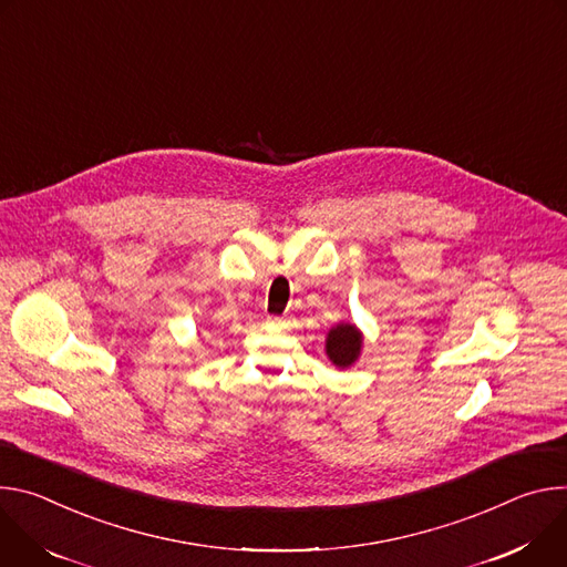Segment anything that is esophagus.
<instances>
[{
  "label": "esophagus",
  "mask_w": 567,
  "mask_h": 567,
  "mask_svg": "<svg viewBox=\"0 0 567 567\" xmlns=\"http://www.w3.org/2000/svg\"><path fill=\"white\" fill-rule=\"evenodd\" d=\"M268 324H272V327H277V329H286V327H288V320H286V318H279V316H270V318H268Z\"/></svg>",
  "instance_id": "esophagus-1"
}]
</instances>
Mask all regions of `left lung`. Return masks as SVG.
<instances>
[{
  "label": "left lung",
  "mask_w": 567,
  "mask_h": 567,
  "mask_svg": "<svg viewBox=\"0 0 567 567\" xmlns=\"http://www.w3.org/2000/svg\"><path fill=\"white\" fill-rule=\"evenodd\" d=\"M362 338L353 324H338L327 338V353L338 367H349L360 353Z\"/></svg>",
  "instance_id": "left-lung-1"
}]
</instances>
